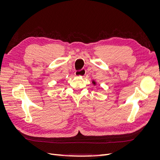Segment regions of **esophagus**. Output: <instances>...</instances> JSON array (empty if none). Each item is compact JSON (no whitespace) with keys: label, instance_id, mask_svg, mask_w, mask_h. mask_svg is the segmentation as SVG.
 Instances as JSON below:
<instances>
[{"label":"esophagus","instance_id":"34e87169","mask_svg":"<svg viewBox=\"0 0 160 160\" xmlns=\"http://www.w3.org/2000/svg\"><path fill=\"white\" fill-rule=\"evenodd\" d=\"M85 72H86L85 70L84 69H81V70H80V71H75V75L76 76H81V77H83V76L85 75Z\"/></svg>","mask_w":160,"mask_h":160}]
</instances>
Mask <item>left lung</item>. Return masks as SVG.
<instances>
[{
  "mask_svg": "<svg viewBox=\"0 0 160 160\" xmlns=\"http://www.w3.org/2000/svg\"><path fill=\"white\" fill-rule=\"evenodd\" d=\"M93 84H95V81H93Z\"/></svg>",
  "mask_w": 160,
  "mask_h": 160,
  "instance_id": "left-lung-1",
  "label": "left lung"
}]
</instances>
